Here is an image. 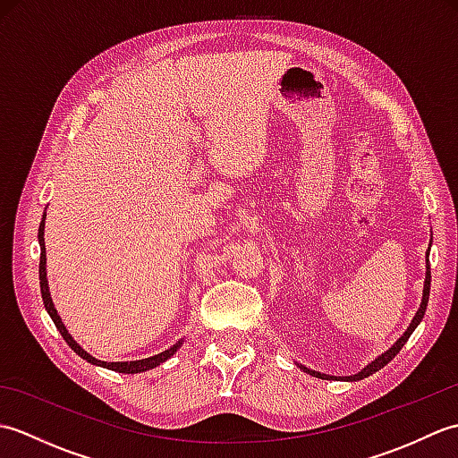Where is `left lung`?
I'll use <instances>...</instances> for the list:
<instances>
[{"label": "left lung", "instance_id": "left-lung-1", "mask_svg": "<svg viewBox=\"0 0 458 458\" xmlns=\"http://www.w3.org/2000/svg\"><path fill=\"white\" fill-rule=\"evenodd\" d=\"M431 242H433V236H431V240H429V248H427V251H425V279H423V293H421V303H420V307H417V310H415V315H413V318H411V323L407 325V328L403 330V335L395 340V343L387 348V350H384L382 354L379 356H376L372 362H369L368 366H364L362 369H360L358 374H352V376H343V377H336V376H328V374H320V372H315V369H310V368H307V366H301V364H297L301 369H303V372H307V374H310V376H315V377H320V379H346V382H358V379H364V377H368V376H372V374H376L377 369H382L387 362H392V360L395 358V354L400 352V350L403 348V344L407 343V338H410L411 335H413V330L417 328V325L421 323L423 320V315H425V309H427V301H429V289H431V267H429V251H431Z\"/></svg>", "mask_w": 458, "mask_h": 458}]
</instances>
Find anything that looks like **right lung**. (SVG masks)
<instances>
[{"mask_svg":"<svg viewBox=\"0 0 458 458\" xmlns=\"http://www.w3.org/2000/svg\"><path fill=\"white\" fill-rule=\"evenodd\" d=\"M45 218H47V212H43V220H41V226H38V246H41V261H38V281H41V295H43V303L48 317L53 318L55 327L58 328V333L63 335V338L66 340V344L71 346L76 354H79L86 362H90L94 366H100V368H108L114 369V372H120V374H140V372H148L151 368H157L159 364H163L165 360H169L177 350L182 346L184 338L177 340L173 346H169L167 350H163V352L149 356V358H141V360H130V362H104V360H98L90 356L86 350L76 343L72 338V335L68 333L61 315L56 313L55 303H53V297H51V291H48V279H47V250H45Z\"/></svg>","mask_w":458,"mask_h":458,"instance_id":"obj_1","label":"right lung"}]
</instances>
